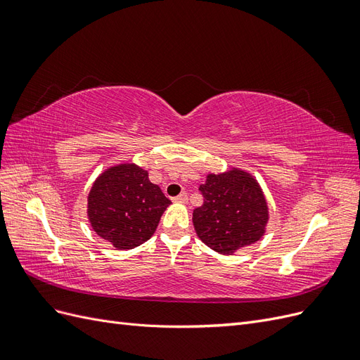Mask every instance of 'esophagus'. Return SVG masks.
I'll return each mask as SVG.
<instances>
[{
    "instance_id": "esophagus-1",
    "label": "esophagus",
    "mask_w": 360,
    "mask_h": 360,
    "mask_svg": "<svg viewBox=\"0 0 360 360\" xmlns=\"http://www.w3.org/2000/svg\"><path fill=\"white\" fill-rule=\"evenodd\" d=\"M172 201H176V202H188V195L186 193H180L179 197L172 198Z\"/></svg>"
}]
</instances>
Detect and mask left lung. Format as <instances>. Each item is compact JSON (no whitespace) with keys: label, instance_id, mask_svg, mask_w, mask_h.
I'll use <instances>...</instances> for the list:
<instances>
[{"label":"left lung","instance_id":"obj_1","mask_svg":"<svg viewBox=\"0 0 360 360\" xmlns=\"http://www.w3.org/2000/svg\"><path fill=\"white\" fill-rule=\"evenodd\" d=\"M200 192L204 202L193 210V226L201 242L216 252L231 255L264 236L269 207L249 172L233 168L209 174Z\"/></svg>","mask_w":360,"mask_h":360}]
</instances>
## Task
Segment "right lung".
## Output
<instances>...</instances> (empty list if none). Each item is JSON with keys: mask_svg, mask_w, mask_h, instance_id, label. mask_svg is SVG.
I'll list each match as a JSON object with an SVG mask.
<instances>
[{"mask_svg": "<svg viewBox=\"0 0 360 360\" xmlns=\"http://www.w3.org/2000/svg\"><path fill=\"white\" fill-rule=\"evenodd\" d=\"M171 201L148 172L135 163L103 171L89 193V221L93 230L117 249H134L155 234Z\"/></svg>", "mask_w": 360, "mask_h": 360, "instance_id": "1", "label": "right lung"}]
</instances>
